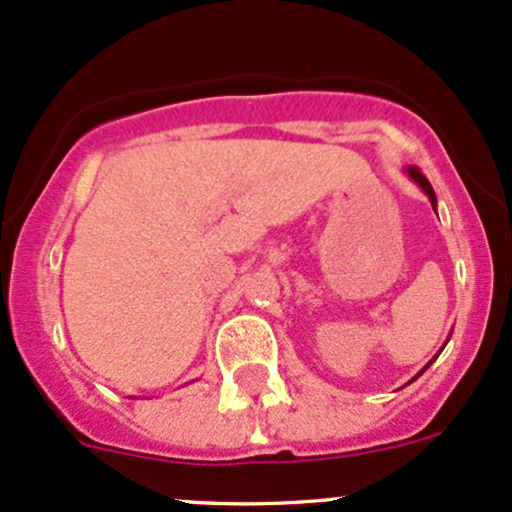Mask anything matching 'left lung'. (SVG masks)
<instances>
[{
	"instance_id": "1",
	"label": "left lung",
	"mask_w": 512,
	"mask_h": 512,
	"mask_svg": "<svg viewBox=\"0 0 512 512\" xmlns=\"http://www.w3.org/2000/svg\"><path fill=\"white\" fill-rule=\"evenodd\" d=\"M408 177H411L413 179V182L415 184H418V187L420 189H423V192L425 194H428V199H430V204H432V209H435V204H437V199H435V192H432V187H430V182H428V179H425V174L423 172H420L418 170V167H408ZM432 364V362H430ZM430 364H428V367H430ZM428 367H425V369H428ZM425 369H423V372H425ZM423 372H420V374H423ZM418 374V376H420Z\"/></svg>"
}]
</instances>
